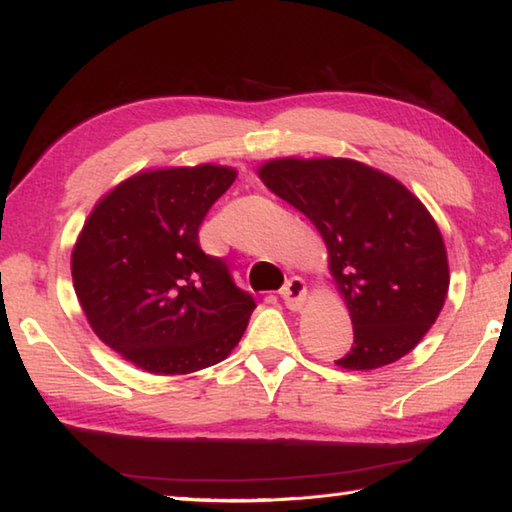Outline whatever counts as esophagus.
<instances>
[{"label":"esophagus","mask_w":512,"mask_h":512,"mask_svg":"<svg viewBox=\"0 0 512 512\" xmlns=\"http://www.w3.org/2000/svg\"><path fill=\"white\" fill-rule=\"evenodd\" d=\"M280 295H282V300H284L288 309L300 311L304 302H306V284H304L302 277H291V280L284 284Z\"/></svg>","instance_id":"obj_1"}]
</instances>
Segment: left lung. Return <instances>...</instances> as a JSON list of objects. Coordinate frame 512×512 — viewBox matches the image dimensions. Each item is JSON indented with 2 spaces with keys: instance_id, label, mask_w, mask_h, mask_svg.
Here are the masks:
<instances>
[{
  "instance_id": "obj_1",
  "label": "left lung",
  "mask_w": 512,
  "mask_h": 512,
  "mask_svg": "<svg viewBox=\"0 0 512 512\" xmlns=\"http://www.w3.org/2000/svg\"><path fill=\"white\" fill-rule=\"evenodd\" d=\"M259 179L318 228L329 273L345 300L353 345L336 360L351 371L410 353L439 318L450 286L443 235L421 199L353 159H273Z\"/></svg>"
}]
</instances>
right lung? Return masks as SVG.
Segmentation results:
<instances>
[{
	"instance_id": "add662e5",
	"label": "right lung",
	"mask_w": 512,
	"mask_h": 512,
	"mask_svg": "<svg viewBox=\"0 0 512 512\" xmlns=\"http://www.w3.org/2000/svg\"><path fill=\"white\" fill-rule=\"evenodd\" d=\"M237 179L228 165L136 172L102 197L71 253L78 302L96 336L156 376L217 365L244 336L255 300L199 246L212 203Z\"/></svg>"
}]
</instances>
